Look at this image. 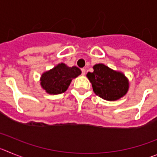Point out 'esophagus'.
I'll return each instance as SVG.
<instances>
[{"mask_svg":"<svg viewBox=\"0 0 157 157\" xmlns=\"http://www.w3.org/2000/svg\"><path fill=\"white\" fill-rule=\"evenodd\" d=\"M85 73H86L85 69H81V74H82V75H85Z\"/></svg>","mask_w":157,"mask_h":157,"instance_id":"obj_1","label":"esophagus"}]
</instances>
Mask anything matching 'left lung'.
Wrapping results in <instances>:
<instances>
[{
    "instance_id": "left-lung-1",
    "label": "left lung",
    "mask_w": 157,
    "mask_h": 157,
    "mask_svg": "<svg viewBox=\"0 0 157 157\" xmlns=\"http://www.w3.org/2000/svg\"><path fill=\"white\" fill-rule=\"evenodd\" d=\"M93 69L94 72L87 73V77L98 97L107 101H115L126 94L129 84L123 73L103 64L94 65Z\"/></svg>"
}]
</instances>
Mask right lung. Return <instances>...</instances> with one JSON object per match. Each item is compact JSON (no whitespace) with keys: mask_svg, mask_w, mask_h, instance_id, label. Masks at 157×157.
I'll return each instance as SVG.
<instances>
[{"mask_svg":"<svg viewBox=\"0 0 157 157\" xmlns=\"http://www.w3.org/2000/svg\"><path fill=\"white\" fill-rule=\"evenodd\" d=\"M80 73L81 71L77 66L68 67L61 63L42 74L40 84L48 94H61L67 90L72 80Z\"/></svg>","mask_w":157,"mask_h":157,"instance_id":"obj_1","label":"right lung"}]
</instances>
